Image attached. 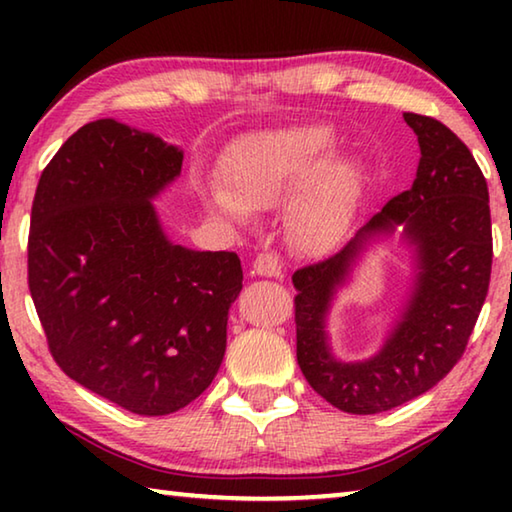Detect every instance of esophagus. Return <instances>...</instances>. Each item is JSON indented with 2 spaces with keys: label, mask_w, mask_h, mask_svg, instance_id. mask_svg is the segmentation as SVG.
<instances>
[{
  "label": "esophagus",
  "mask_w": 512,
  "mask_h": 512,
  "mask_svg": "<svg viewBox=\"0 0 512 512\" xmlns=\"http://www.w3.org/2000/svg\"><path fill=\"white\" fill-rule=\"evenodd\" d=\"M253 271L257 275H264V277H282L280 259H277L273 253L257 255L255 262H253Z\"/></svg>",
  "instance_id": "esophagus-1"
}]
</instances>
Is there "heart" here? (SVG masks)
I'll return each instance as SVG.
<instances>
[{
	"label": "heart",
	"instance_id": "obj_1",
	"mask_svg": "<svg viewBox=\"0 0 512 512\" xmlns=\"http://www.w3.org/2000/svg\"><path fill=\"white\" fill-rule=\"evenodd\" d=\"M336 135L327 126H293L248 137L196 194L212 214L248 223L257 210L289 201L287 235L298 250L325 253L350 230L361 176L334 160Z\"/></svg>",
	"mask_w": 512,
	"mask_h": 512
}]
</instances>
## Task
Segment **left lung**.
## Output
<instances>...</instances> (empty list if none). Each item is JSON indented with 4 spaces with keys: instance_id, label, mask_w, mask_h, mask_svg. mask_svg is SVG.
<instances>
[{
    "instance_id": "8db88e82",
    "label": "left lung",
    "mask_w": 512,
    "mask_h": 512,
    "mask_svg": "<svg viewBox=\"0 0 512 512\" xmlns=\"http://www.w3.org/2000/svg\"><path fill=\"white\" fill-rule=\"evenodd\" d=\"M418 135L420 164L411 189L377 212L341 253L298 268L296 354L314 391L345 413L395 409L427 393L463 357L488 296L492 223L488 185L470 149L438 119L404 112ZM402 229L416 250V275L401 318L382 350L366 362L336 360L324 323L370 240Z\"/></svg>"
}]
</instances>
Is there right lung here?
I'll return each instance as SVG.
<instances>
[{
	"instance_id": "right-lung-1",
	"label": "right lung",
	"mask_w": 512,
	"mask_h": 512,
	"mask_svg": "<svg viewBox=\"0 0 512 512\" xmlns=\"http://www.w3.org/2000/svg\"><path fill=\"white\" fill-rule=\"evenodd\" d=\"M180 169L178 146L97 119L60 146L31 207L29 291L51 357L137 415H169L212 384L244 280L237 253L164 235L151 201Z\"/></svg>"
}]
</instances>
